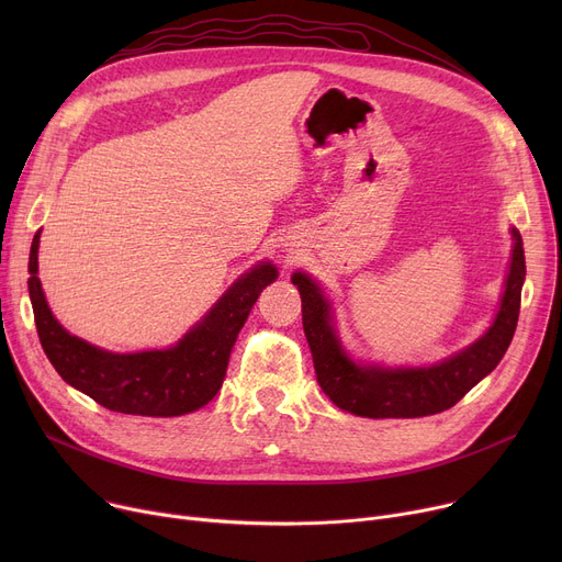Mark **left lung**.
Masks as SVG:
<instances>
[{"instance_id":"left-lung-1","label":"left lung","mask_w":562,"mask_h":562,"mask_svg":"<svg viewBox=\"0 0 562 562\" xmlns=\"http://www.w3.org/2000/svg\"><path fill=\"white\" fill-rule=\"evenodd\" d=\"M513 259L504 299L490 330L449 360L432 367H380L352 362L333 328L330 303L307 273H293L303 301V328L321 390L350 415L369 419H415L453 407L494 371L513 341L526 278L521 234L513 227Z\"/></svg>"}]
</instances>
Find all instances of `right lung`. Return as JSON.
I'll return each instance as SVG.
<instances>
[{"mask_svg":"<svg viewBox=\"0 0 562 562\" xmlns=\"http://www.w3.org/2000/svg\"><path fill=\"white\" fill-rule=\"evenodd\" d=\"M36 232L29 252V299L43 350L68 385L106 409L140 417H180L210 403L227 371L236 335L263 286L278 278L271 261L257 263L241 276L193 330L166 350L109 352L72 337L52 316L38 280Z\"/></svg>","mask_w":562,"mask_h":562,"instance_id":"right-lung-1","label":"right lung"}]
</instances>
